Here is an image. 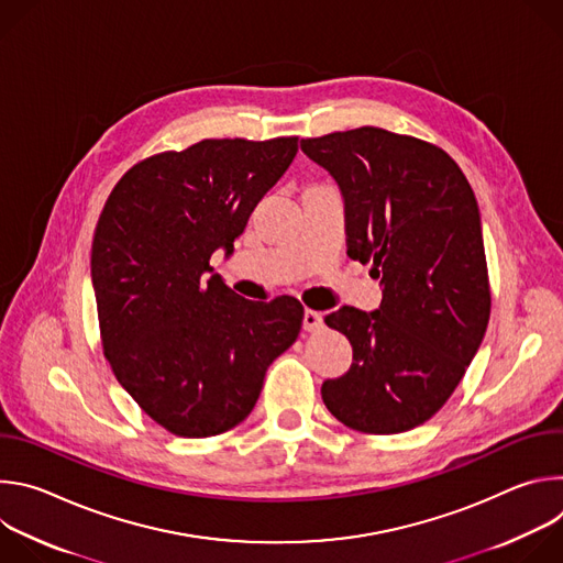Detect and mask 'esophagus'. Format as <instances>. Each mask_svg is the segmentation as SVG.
Instances as JSON below:
<instances>
[{
  "label": "esophagus",
  "mask_w": 563,
  "mask_h": 563,
  "mask_svg": "<svg viewBox=\"0 0 563 563\" xmlns=\"http://www.w3.org/2000/svg\"><path fill=\"white\" fill-rule=\"evenodd\" d=\"M302 328H305V332H318L320 328H323V313L313 311V309H305Z\"/></svg>",
  "instance_id": "34e87169"
}]
</instances>
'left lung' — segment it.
<instances>
[{"label":"left lung","instance_id":"left-lung-1","mask_svg":"<svg viewBox=\"0 0 563 563\" xmlns=\"http://www.w3.org/2000/svg\"><path fill=\"white\" fill-rule=\"evenodd\" d=\"M343 196L347 256L372 263L378 309L339 307L328 328L354 363L320 387L347 428L398 434L434 417L472 363L490 318L481 213L439 146L376 126L300 140Z\"/></svg>","mask_w":563,"mask_h":563}]
</instances>
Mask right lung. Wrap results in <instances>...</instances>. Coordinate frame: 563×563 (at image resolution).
<instances>
[{
  "mask_svg": "<svg viewBox=\"0 0 563 563\" xmlns=\"http://www.w3.org/2000/svg\"><path fill=\"white\" fill-rule=\"evenodd\" d=\"M298 137L202 140L124 174L96 227L91 280L104 356L120 385L178 437L243 423L269 365L302 325L291 296L233 294L209 258L289 169Z\"/></svg>",
  "mask_w": 563,
  "mask_h": 563,
  "instance_id": "right-lung-1",
  "label": "right lung"
}]
</instances>
